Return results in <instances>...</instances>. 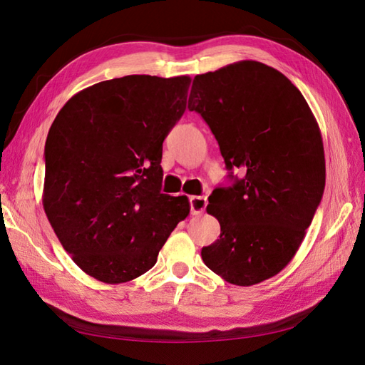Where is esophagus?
I'll return each instance as SVG.
<instances>
[{"label":"esophagus","mask_w":365,"mask_h":365,"mask_svg":"<svg viewBox=\"0 0 365 365\" xmlns=\"http://www.w3.org/2000/svg\"><path fill=\"white\" fill-rule=\"evenodd\" d=\"M207 197H191L190 199V207H191V214L192 216H200V214L207 208Z\"/></svg>","instance_id":"1"}]
</instances>
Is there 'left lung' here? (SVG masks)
<instances>
[{
    "mask_svg": "<svg viewBox=\"0 0 365 365\" xmlns=\"http://www.w3.org/2000/svg\"><path fill=\"white\" fill-rule=\"evenodd\" d=\"M188 109L207 121L232 179L208 199L220 239L202 248L205 265L240 287L276 276L301 247L325 188L310 106L284 73L245 60L195 76Z\"/></svg>",
    "mask_w": 365,
    "mask_h": 365,
    "instance_id": "8db88e82",
    "label": "left lung"
}]
</instances>
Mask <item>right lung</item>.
<instances>
[{
  "label": "right lung",
  "instance_id": "right-lung-1",
  "mask_svg": "<svg viewBox=\"0 0 365 365\" xmlns=\"http://www.w3.org/2000/svg\"><path fill=\"white\" fill-rule=\"evenodd\" d=\"M191 78L100 81L61 108L44 146L43 207L86 274L121 284L151 269L186 195L162 194V148L186 109Z\"/></svg>",
  "mask_w": 365,
  "mask_h": 365
}]
</instances>
